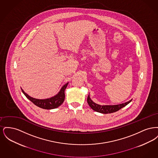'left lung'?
<instances>
[{
  "label": "left lung",
  "mask_w": 158,
  "mask_h": 158,
  "mask_svg": "<svg viewBox=\"0 0 158 158\" xmlns=\"http://www.w3.org/2000/svg\"><path fill=\"white\" fill-rule=\"evenodd\" d=\"M132 99L128 101L127 102H125L124 104H121L119 105H100L97 104L94 102L90 98L89 95H88L87 98V102L89 105L90 108L98 113H103V114H109V113H113L116 112L120 110L121 108H123L124 106H126L128 104Z\"/></svg>",
  "instance_id": "obj_1"
}]
</instances>
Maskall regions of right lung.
<instances>
[{"label": "right lung", "instance_id": "right-lung-1", "mask_svg": "<svg viewBox=\"0 0 158 158\" xmlns=\"http://www.w3.org/2000/svg\"><path fill=\"white\" fill-rule=\"evenodd\" d=\"M68 85V83L65 84L61 88V90H60V92H59V94L57 95H56V96L52 97V98L45 99H38L32 98L30 97L28 94L25 93L23 89H22V92L25 95V97L28 99H30L31 101L36 106H37L40 108H43V109L51 110V109L56 108L63 104V102L64 101V98H65L64 90L66 89Z\"/></svg>", "mask_w": 158, "mask_h": 158}]
</instances>
